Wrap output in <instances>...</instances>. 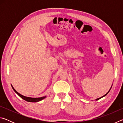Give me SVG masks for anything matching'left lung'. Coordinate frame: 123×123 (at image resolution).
Returning <instances> with one entry per match:
<instances>
[{"instance_id":"left-lung-1","label":"left lung","mask_w":123,"mask_h":123,"mask_svg":"<svg viewBox=\"0 0 123 123\" xmlns=\"http://www.w3.org/2000/svg\"><path fill=\"white\" fill-rule=\"evenodd\" d=\"M110 91H109V92H107V93H106V94L105 95H104V96H103V97H101V98H98V99H96V100H99V99H100V98H103V97H105V95H107V94H108V93H109V92H110Z\"/></svg>"}]
</instances>
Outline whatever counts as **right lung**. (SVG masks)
<instances>
[{"label":"right lung","mask_w":123,"mask_h":123,"mask_svg":"<svg viewBox=\"0 0 123 123\" xmlns=\"http://www.w3.org/2000/svg\"><path fill=\"white\" fill-rule=\"evenodd\" d=\"M11 86L12 87V89H13V91L15 92L19 96L22 98L23 99H24V100H25L26 101H29V102H32V103H35V102H38L42 100H43V99H44L45 97H41V98H30V97H25L24 95H22L20 94H19V93L17 92L14 88L13 87V86Z\"/></svg>","instance_id":"obj_1"}]
</instances>
